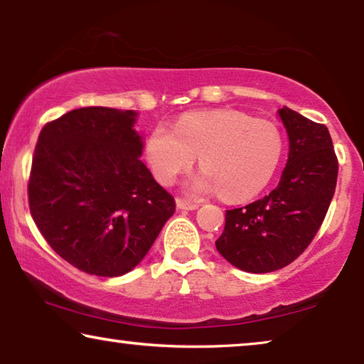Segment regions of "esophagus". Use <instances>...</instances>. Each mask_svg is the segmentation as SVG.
<instances>
[{
	"label": "esophagus",
	"mask_w": 364,
	"mask_h": 364,
	"mask_svg": "<svg viewBox=\"0 0 364 364\" xmlns=\"http://www.w3.org/2000/svg\"><path fill=\"white\" fill-rule=\"evenodd\" d=\"M176 203H177V208H181V210H197L198 208L197 202L186 200V198H177Z\"/></svg>",
	"instance_id": "obj_1"
}]
</instances>
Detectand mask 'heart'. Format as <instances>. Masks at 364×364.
<instances>
[{
  "label": "heart",
  "mask_w": 364,
  "mask_h": 364,
  "mask_svg": "<svg viewBox=\"0 0 364 364\" xmlns=\"http://www.w3.org/2000/svg\"><path fill=\"white\" fill-rule=\"evenodd\" d=\"M282 136L272 122L238 111L188 112L173 126L159 124L146 141L154 177L171 183L198 162L203 171L187 182L191 192L218 191L230 200L255 196L270 182L282 157Z\"/></svg>",
  "instance_id": "b5f03b06"
}]
</instances>
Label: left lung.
<instances>
[{"mask_svg":"<svg viewBox=\"0 0 364 364\" xmlns=\"http://www.w3.org/2000/svg\"><path fill=\"white\" fill-rule=\"evenodd\" d=\"M288 136L280 182L260 200L225 213L215 247L233 267L250 273L280 270L303 253L335 196L338 161L326 126L290 107L278 109Z\"/></svg>","mask_w":364,"mask_h":364,"instance_id":"left-lung-1","label":"left lung"}]
</instances>
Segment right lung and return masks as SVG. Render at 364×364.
Wrapping results in <instances>:
<instances>
[{
	"label": "right lung",
	"instance_id": "right-lung-1",
	"mask_svg": "<svg viewBox=\"0 0 364 364\" xmlns=\"http://www.w3.org/2000/svg\"><path fill=\"white\" fill-rule=\"evenodd\" d=\"M137 116L74 109L46 124L34 149L33 220L59 257L91 275L136 268L176 212L173 197L141 161Z\"/></svg>",
	"mask_w": 364,
	"mask_h": 364
}]
</instances>
